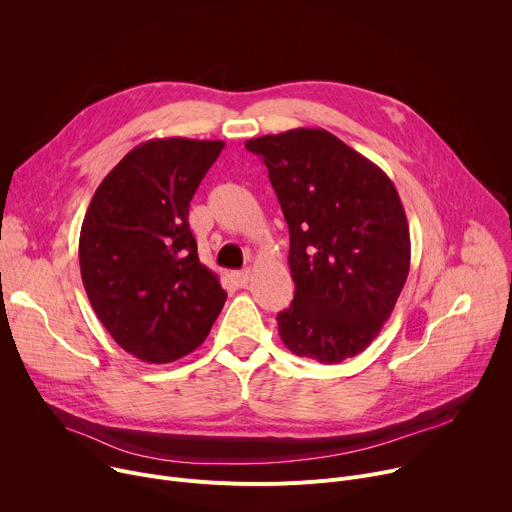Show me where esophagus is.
<instances>
[{
  "mask_svg": "<svg viewBox=\"0 0 512 512\" xmlns=\"http://www.w3.org/2000/svg\"><path fill=\"white\" fill-rule=\"evenodd\" d=\"M251 277H253L251 269H243V271H237V273H235V284H237L239 288H245V286L251 282Z\"/></svg>",
  "mask_w": 512,
  "mask_h": 512,
  "instance_id": "1",
  "label": "esophagus"
}]
</instances>
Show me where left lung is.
Instances as JSON below:
<instances>
[{
  "mask_svg": "<svg viewBox=\"0 0 512 512\" xmlns=\"http://www.w3.org/2000/svg\"><path fill=\"white\" fill-rule=\"evenodd\" d=\"M269 169L290 228L296 284L277 314L284 345L341 363L378 337L406 284L410 232L390 177L322 128H294L245 143Z\"/></svg>",
  "mask_w": 512,
  "mask_h": 512,
  "instance_id": "left-lung-1",
  "label": "left lung"
}]
</instances>
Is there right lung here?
<instances>
[{"instance_id": "add662e5", "label": "right lung", "mask_w": 512, "mask_h": 512, "mask_svg": "<svg viewBox=\"0 0 512 512\" xmlns=\"http://www.w3.org/2000/svg\"><path fill=\"white\" fill-rule=\"evenodd\" d=\"M222 141L151 138L104 177L79 235L81 280L112 339L147 363L198 349L226 292L198 259L190 202Z\"/></svg>"}]
</instances>
